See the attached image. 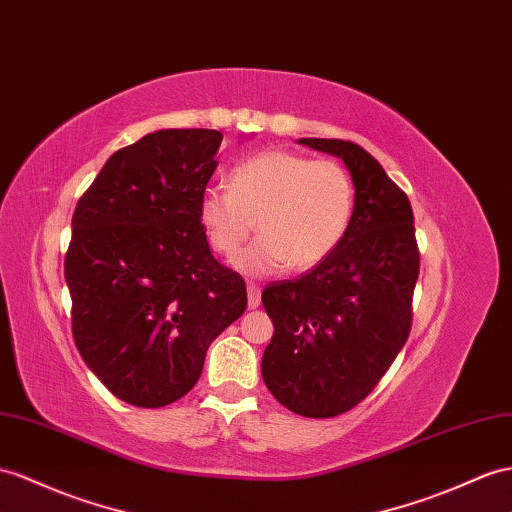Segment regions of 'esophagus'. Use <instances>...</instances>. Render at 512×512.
I'll return each mask as SVG.
<instances>
[{"label":"esophagus","mask_w":512,"mask_h":512,"mask_svg":"<svg viewBox=\"0 0 512 512\" xmlns=\"http://www.w3.org/2000/svg\"><path fill=\"white\" fill-rule=\"evenodd\" d=\"M246 294H248V309H255L261 303V290L255 283L246 285Z\"/></svg>","instance_id":"esophagus-1"}]
</instances>
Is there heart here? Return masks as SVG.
<instances>
[{"label":"heart","mask_w":512,"mask_h":512,"mask_svg":"<svg viewBox=\"0 0 512 512\" xmlns=\"http://www.w3.org/2000/svg\"><path fill=\"white\" fill-rule=\"evenodd\" d=\"M355 216V183L335 160L272 149L233 166L229 188L207 186L199 196V220L220 257H238L246 274H277L290 266L307 272L324 264L344 242Z\"/></svg>","instance_id":"b5f03b06"}]
</instances>
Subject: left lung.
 <instances>
[{
    "mask_svg": "<svg viewBox=\"0 0 512 512\" xmlns=\"http://www.w3.org/2000/svg\"><path fill=\"white\" fill-rule=\"evenodd\" d=\"M298 142L342 157L355 216L324 264L261 292L274 324L261 376L285 409L322 419L365 400L409 339L419 251L409 196L368 151L335 138Z\"/></svg>",
    "mask_w": 512,
    "mask_h": 512,
    "instance_id": "left-lung-1",
    "label": "left lung"
}]
</instances>
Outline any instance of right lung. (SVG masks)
Instances as JSON below:
<instances>
[{
  "label": "right lung",
  "mask_w": 512,
  "mask_h": 512,
  "mask_svg": "<svg viewBox=\"0 0 512 512\" xmlns=\"http://www.w3.org/2000/svg\"><path fill=\"white\" fill-rule=\"evenodd\" d=\"M216 129H160L119 149L77 201L64 279L75 346L116 398L160 409L186 396L209 344L246 309L238 272L214 259L199 196Z\"/></svg>",
  "instance_id": "1"
}]
</instances>
